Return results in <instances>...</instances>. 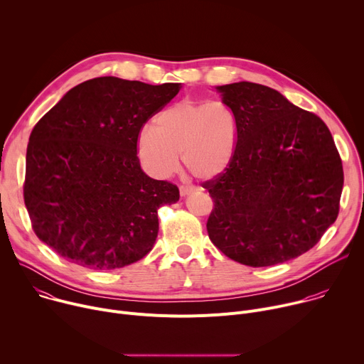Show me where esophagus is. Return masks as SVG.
Here are the masks:
<instances>
[{
	"label": "esophagus",
	"instance_id": "obj_1",
	"mask_svg": "<svg viewBox=\"0 0 364 364\" xmlns=\"http://www.w3.org/2000/svg\"><path fill=\"white\" fill-rule=\"evenodd\" d=\"M196 188L193 186H180V194L181 196H187L190 193H193Z\"/></svg>",
	"mask_w": 364,
	"mask_h": 364
}]
</instances>
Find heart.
<instances>
[{"label":"heart","instance_id":"obj_1","mask_svg":"<svg viewBox=\"0 0 364 364\" xmlns=\"http://www.w3.org/2000/svg\"><path fill=\"white\" fill-rule=\"evenodd\" d=\"M239 127L223 102L180 100L155 118V128L138 135V154L144 167L155 177H168L184 167L197 178L212 180L230 166L237 148Z\"/></svg>","mask_w":364,"mask_h":364}]
</instances>
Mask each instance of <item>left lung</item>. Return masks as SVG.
<instances>
[{
  "instance_id": "obj_1",
  "label": "left lung",
  "mask_w": 364,
  "mask_h": 364,
  "mask_svg": "<svg viewBox=\"0 0 364 364\" xmlns=\"http://www.w3.org/2000/svg\"><path fill=\"white\" fill-rule=\"evenodd\" d=\"M239 138L228 170L201 186L213 198L207 233L228 257L271 267L314 247L336 222L344 174L330 129L278 90L218 87Z\"/></svg>"
}]
</instances>
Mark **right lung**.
Wrapping results in <instances>:
<instances>
[{"label": "right lung", "instance_id": "add662e5", "mask_svg": "<svg viewBox=\"0 0 364 364\" xmlns=\"http://www.w3.org/2000/svg\"><path fill=\"white\" fill-rule=\"evenodd\" d=\"M178 90L180 83L95 77L70 89L34 125L23 191L41 242L99 271L131 265L152 249L157 212L180 191L141 170L138 135Z\"/></svg>", "mask_w": 364, "mask_h": 364}]
</instances>
